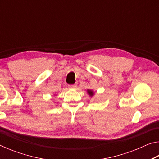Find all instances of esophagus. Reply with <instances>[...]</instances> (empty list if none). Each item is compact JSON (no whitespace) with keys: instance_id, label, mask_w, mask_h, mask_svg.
Returning a JSON list of instances; mask_svg holds the SVG:
<instances>
[{"instance_id":"34e87169","label":"esophagus","mask_w":159,"mask_h":159,"mask_svg":"<svg viewBox=\"0 0 159 159\" xmlns=\"http://www.w3.org/2000/svg\"><path fill=\"white\" fill-rule=\"evenodd\" d=\"M69 87L70 88H73V89H75L77 87V84H73V85H69Z\"/></svg>"}]
</instances>
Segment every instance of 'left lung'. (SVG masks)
Instances as JSON below:
<instances>
[{"instance_id":"left-lung-1","label":"left lung","mask_w":159,"mask_h":159,"mask_svg":"<svg viewBox=\"0 0 159 159\" xmlns=\"http://www.w3.org/2000/svg\"><path fill=\"white\" fill-rule=\"evenodd\" d=\"M88 94H89V95H90V96H93V94H94L93 91H92V90H88Z\"/></svg>"}]
</instances>
